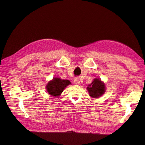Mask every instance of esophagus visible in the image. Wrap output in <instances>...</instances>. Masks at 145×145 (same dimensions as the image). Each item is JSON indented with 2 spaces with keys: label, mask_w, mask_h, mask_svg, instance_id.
Masks as SVG:
<instances>
[{
  "label": "esophagus",
  "mask_w": 145,
  "mask_h": 145,
  "mask_svg": "<svg viewBox=\"0 0 145 145\" xmlns=\"http://www.w3.org/2000/svg\"><path fill=\"white\" fill-rule=\"evenodd\" d=\"M74 83H75V85H79L80 84V80L78 78H75L74 80Z\"/></svg>",
  "instance_id": "34e87169"
}]
</instances>
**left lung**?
I'll list each match as a JSON object with an SVG mask.
<instances>
[{"mask_svg":"<svg viewBox=\"0 0 145 145\" xmlns=\"http://www.w3.org/2000/svg\"><path fill=\"white\" fill-rule=\"evenodd\" d=\"M87 90L91 97L98 98L105 93L106 91L105 84L101 79L96 78L91 84L88 85Z\"/></svg>","mask_w":145,"mask_h":145,"instance_id":"left-lung-1","label":"left lung"}]
</instances>
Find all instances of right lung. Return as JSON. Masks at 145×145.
Returning a JSON list of instances; mask_svg holds the SVG:
<instances>
[{
  "mask_svg": "<svg viewBox=\"0 0 145 145\" xmlns=\"http://www.w3.org/2000/svg\"><path fill=\"white\" fill-rule=\"evenodd\" d=\"M71 83L68 80H62L59 78H53L49 81L46 85V90L48 93L53 96H59L63 90Z\"/></svg>",
  "mask_w": 145,
  "mask_h": 145,
  "instance_id": "obj_1",
  "label": "right lung"
}]
</instances>
